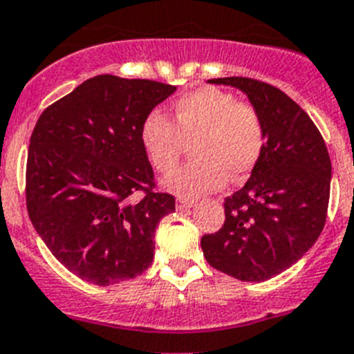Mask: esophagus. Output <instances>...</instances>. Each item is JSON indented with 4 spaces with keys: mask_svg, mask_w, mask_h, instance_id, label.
<instances>
[{
    "mask_svg": "<svg viewBox=\"0 0 354 354\" xmlns=\"http://www.w3.org/2000/svg\"><path fill=\"white\" fill-rule=\"evenodd\" d=\"M192 207H194V201H189V199H183V198L176 199V208H180V210H187V208H192Z\"/></svg>",
    "mask_w": 354,
    "mask_h": 354,
    "instance_id": "1",
    "label": "esophagus"
}]
</instances>
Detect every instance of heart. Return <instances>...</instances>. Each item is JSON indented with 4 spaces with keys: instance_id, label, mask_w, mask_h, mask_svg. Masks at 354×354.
Here are the masks:
<instances>
[{
    "instance_id": "obj_1",
    "label": "heart",
    "mask_w": 354,
    "mask_h": 354,
    "mask_svg": "<svg viewBox=\"0 0 354 354\" xmlns=\"http://www.w3.org/2000/svg\"><path fill=\"white\" fill-rule=\"evenodd\" d=\"M174 124L158 112L140 126V142L160 174L173 173L185 144L194 162L165 178L164 187L183 198L215 192L228 180H244L257 167L266 146L260 113L232 92L203 87L180 97L173 109Z\"/></svg>"
}]
</instances>
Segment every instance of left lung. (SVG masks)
I'll list each match as a JSON object with an SVG mask.
<instances>
[{"label":"left lung","instance_id":"8db88e82","mask_svg":"<svg viewBox=\"0 0 354 354\" xmlns=\"http://www.w3.org/2000/svg\"><path fill=\"white\" fill-rule=\"evenodd\" d=\"M248 96L260 113L266 146L251 178L224 199L223 228L203 235L207 262L241 281H266L315 244L328 214L331 162L308 113L279 88L258 80H208Z\"/></svg>","mask_w":354,"mask_h":354}]
</instances>
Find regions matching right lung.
I'll list each match as a JSON object with an SVG mask.
<instances>
[{
    "label": "right lung",
    "mask_w": 354,
    "mask_h": 354,
    "mask_svg": "<svg viewBox=\"0 0 354 354\" xmlns=\"http://www.w3.org/2000/svg\"><path fill=\"white\" fill-rule=\"evenodd\" d=\"M174 92L153 80L94 76L48 106L33 128L30 219L58 262L88 283H119L151 266L156 226L174 212V198L153 190L140 126Z\"/></svg>",
    "instance_id": "right-lung-1"
}]
</instances>
